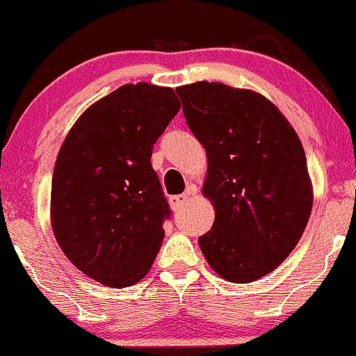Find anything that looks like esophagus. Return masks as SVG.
Wrapping results in <instances>:
<instances>
[{
  "mask_svg": "<svg viewBox=\"0 0 356 356\" xmlns=\"http://www.w3.org/2000/svg\"><path fill=\"white\" fill-rule=\"evenodd\" d=\"M187 199H189V195H187V194H181V195H172V197H169L170 207H172L174 211H179V209H181L182 205L187 202Z\"/></svg>",
  "mask_w": 356,
  "mask_h": 356,
  "instance_id": "esophagus-1",
  "label": "esophagus"
}]
</instances>
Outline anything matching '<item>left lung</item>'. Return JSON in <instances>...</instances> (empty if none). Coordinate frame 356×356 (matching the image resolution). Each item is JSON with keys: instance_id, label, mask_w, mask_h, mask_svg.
I'll return each instance as SVG.
<instances>
[{"instance_id": "left-lung-1", "label": "left lung", "mask_w": 356, "mask_h": 356, "mask_svg": "<svg viewBox=\"0 0 356 356\" xmlns=\"http://www.w3.org/2000/svg\"><path fill=\"white\" fill-rule=\"evenodd\" d=\"M175 92L207 152L202 191L216 220L199 237L200 250L225 280L254 282L290 255L310 217L300 139L270 101L248 89L199 81Z\"/></svg>"}]
</instances>
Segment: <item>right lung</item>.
Returning a JSON list of instances; mask_svg holds the SVG:
<instances>
[{"label": "right lung", "instance_id": "1", "mask_svg": "<svg viewBox=\"0 0 356 356\" xmlns=\"http://www.w3.org/2000/svg\"><path fill=\"white\" fill-rule=\"evenodd\" d=\"M181 104L170 88L126 84L72 126L53 172L51 224L72 265L108 286L151 270L170 209L151 156Z\"/></svg>", "mask_w": 356, "mask_h": 356}]
</instances>
